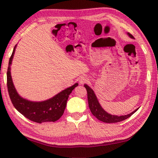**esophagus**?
<instances>
[{
	"label": "esophagus",
	"instance_id": "34e87169",
	"mask_svg": "<svg viewBox=\"0 0 158 158\" xmlns=\"http://www.w3.org/2000/svg\"><path fill=\"white\" fill-rule=\"evenodd\" d=\"M79 81L80 84H85V83H86L88 81H89V79H88L86 77H81L79 78Z\"/></svg>",
	"mask_w": 158,
	"mask_h": 158
}]
</instances>
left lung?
I'll list each match as a JSON object with an SVG mask.
<instances>
[{"label": "left lung", "instance_id": "obj_1", "mask_svg": "<svg viewBox=\"0 0 158 158\" xmlns=\"http://www.w3.org/2000/svg\"><path fill=\"white\" fill-rule=\"evenodd\" d=\"M128 35L132 38H134L132 35L130 33H127ZM84 87L87 90V97H88V102H89V106L90 108V110L91 111L93 116H95L99 121H102L104 123H118L124 121V120L130 117L132 115L135 113V112L138 110V109H136L135 111H134L132 113L125 116H114V115H111L108 114L107 112H106L104 109L102 108L100 103L98 100L97 98L95 95L93 90L90 89V88L86 84L84 85Z\"/></svg>", "mask_w": 158, "mask_h": 158}]
</instances>
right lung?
Listing matches in <instances>:
<instances>
[{
  "instance_id": "obj_1",
  "label": "right lung",
  "mask_w": 158,
  "mask_h": 158,
  "mask_svg": "<svg viewBox=\"0 0 158 158\" xmlns=\"http://www.w3.org/2000/svg\"><path fill=\"white\" fill-rule=\"evenodd\" d=\"M15 47L16 46L10 58L7 72V90L12 105L19 112L32 121L42 123L44 122H55L58 121L64 113L69 94L74 88L78 85V84L76 83L73 86L68 88L46 101L35 102L20 97L13 84L10 74V65L14 56Z\"/></svg>"
}]
</instances>
